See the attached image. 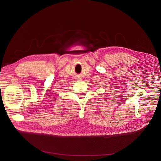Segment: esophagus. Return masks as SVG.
I'll return each mask as SVG.
<instances>
[{
  "mask_svg": "<svg viewBox=\"0 0 161 161\" xmlns=\"http://www.w3.org/2000/svg\"><path fill=\"white\" fill-rule=\"evenodd\" d=\"M80 78H79V77H77V78H76V80H80Z\"/></svg>",
  "mask_w": 161,
  "mask_h": 161,
  "instance_id": "esophagus-1",
  "label": "esophagus"
}]
</instances>
